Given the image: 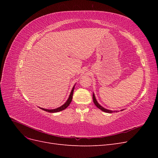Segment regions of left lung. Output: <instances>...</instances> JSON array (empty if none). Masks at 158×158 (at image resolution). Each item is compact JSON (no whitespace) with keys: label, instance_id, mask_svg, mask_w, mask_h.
Here are the masks:
<instances>
[{"label":"left lung","instance_id":"obj_1","mask_svg":"<svg viewBox=\"0 0 158 158\" xmlns=\"http://www.w3.org/2000/svg\"><path fill=\"white\" fill-rule=\"evenodd\" d=\"M93 101H94V104L95 105V106H97V107L98 108H99V109H101L102 111H104V112H106V113H114V112H117V111H111V110H109V109H105V108H103V107H102L101 106H100V105L98 103V102H97V100H96V99H95V95H94V94H93Z\"/></svg>","mask_w":158,"mask_h":158}]
</instances>
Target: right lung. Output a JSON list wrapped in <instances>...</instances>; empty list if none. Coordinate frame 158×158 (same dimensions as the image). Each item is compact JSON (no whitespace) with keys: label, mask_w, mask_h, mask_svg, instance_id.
Masks as SVG:
<instances>
[{"label":"right lung","mask_w":158,"mask_h":158,"mask_svg":"<svg viewBox=\"0 0 158 158\" xmlns=\"http://www.w3.org/2000/svg\"><path fill=\"white\" fill-rule=\"evenodd\" d=\"M74 89V86L73 87V89H72V91H71V92H70V94L69 95V98L68 100L61 107H58V108H56V109H44V108H40V109H43V110H44V111L49 112V113H56V112H59V111H63V110L65 109L66 107H67L70 105V103H71L72 99H73V95Z\"/></svg>","instance_id":"right-lung-1"}]
</instances>
